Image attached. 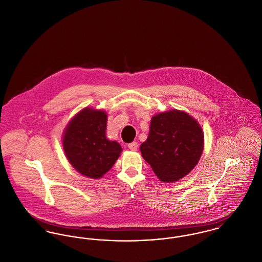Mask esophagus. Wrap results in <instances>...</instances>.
Returning a JSON list of instances; mask_svg holds the SVG:
<instances>
[{
    "mask_svg": "<svg viewBox=\"0 0 262 262\" xmlns=\"http://www.w3.org/2000/svg\"><path fill=\"white\" fill-rule=\"evenodd\" d=\"M128 148L131 150V151H136L138 149V143L137 142H132L130 144H128Z\"/></svg>",
    "mask_w": 262,
    "mask_h": 262,
    "instance_id": "34e87169",
    "label": "esophagus"
}]
</instances>
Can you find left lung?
Listing matches in <instances>:
<instances>
[{"label":"left lung","instance_id":"left-lung-1","mask_svg":"<svg viewBox=\"0 0 262 262\" xmlns=\"http://www.w3.org/2000/svg\"><path fill=\"white\" fill-rule=\"evenodd\" d=\"M204 144L199 122L187 112L172 109L152 117L148 138L140 151L162 182L174 183L196 166Z\"/></svg>","mask_w":262,"mask_h":262}]
</instances>
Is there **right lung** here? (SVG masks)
<instances>
[{
	"label": "right lung",
	"instance_id": "obj_1",
	"mask_svg": "<svg viewBox=\"0 0 262 262\" xmlns=\"http://www.w3.org/2000/svg\"><path fill=\"white\" fill-rule=\"evenodd\" d=\"M104 110L85 107L75 114L63 131L62 147L71 166L90 179H100L122 152L120 144L106 137Z\"/></svg>",
	"mask_w": 262,
	"mask_h": 262
}]
</instances>
